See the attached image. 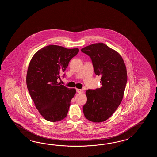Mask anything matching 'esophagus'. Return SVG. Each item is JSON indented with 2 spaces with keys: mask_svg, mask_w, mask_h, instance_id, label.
<instances>
[{
  "mask_svg": "<svg viewBox=\"0 0 157 157\" xmlns=\"http://www.w3.org/2000/svg\"><path fill=\"white\" fill-rule=\"evenodd\" d=\"M76 91L78 93H83V91L81 89H76Z\"/></svg>",
  "mask_w": 157,
  "mask_h": 157,
  "instance_id": "esophagus-1",
  "label": "esophagus"
}]
</instances>
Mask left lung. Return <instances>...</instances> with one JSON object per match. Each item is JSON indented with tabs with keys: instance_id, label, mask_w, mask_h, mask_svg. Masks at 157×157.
<instances>
[{
	"instance_id": "left-lung-1",
	"label": "left lung",
	"mask_w": 157,
	"mask_h": 157,
	"mask_svg": "<svg viewBox=\"0 0 157 157\" xmlns=\"http://www.w3.org/2000/svg\"><path fill=\"white\" fill-rule=\"evenodd\" d=\"M81 52L91 59L94 72L101 76L102 85L86 91L83 114L88 120L102 122L111 117L122 100L127 83L126 67L120 54L104 43L91 44Z\"/></svg>"
}]
</instances>
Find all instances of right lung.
<instances>
[{
	"label": "right lung",
	"instance_id": "add662e5",
	"mask_svg": "<svg viewBox=\"0 0 157 157\" xmlns=\"http://www.w3.org/2000/svg\"><path fill=\"white\" fill-rule=\"evenodd\" d=\"M78 52V48L48 45L38 50L30 61L27 87L37 109L46 120L57 122L67 116L71 100L76 91L57 80Z\"/></svg>",
	"mask_w": 157,
	"mask_h": 157
}]
</instances>
